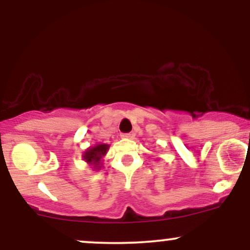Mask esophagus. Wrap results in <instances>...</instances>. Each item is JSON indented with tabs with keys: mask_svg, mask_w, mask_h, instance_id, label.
Segmentation results:
<instances>
[{
	"mask_svg": "<svg viewBox=\"0 0 250 250\" xmlns=\"http://www.w3.org/2000/svg\"><path fill=\"white\" fill-rule=\"evenodd\" d=\"M121 137H123V139H130V137H131V134H130V133H125V134H121Z\"/></svg>",
	"mask_w": 250,
	"mask_h": 250,
	"instance_id": "1",
	"label": "esophagus"
}]
</instances>
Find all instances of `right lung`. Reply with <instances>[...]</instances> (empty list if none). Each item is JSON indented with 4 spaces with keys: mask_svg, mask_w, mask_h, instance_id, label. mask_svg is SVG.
<instances>
[{
    "mask_svg": "<svg viewBox=\"0 0 250 250\" xmlns=\"http://www.w3.org/2000/svg\"><path fill=\"white\" fill-rule=\"evenodd\" d=\"M109 149V146L105 145V143H101V145H96L95 147L88 148L87 150L83 154V159L84 161L88 163L89 166H93L94 169L99 170L101 168L102 165V159L105 154H107V150Z\"/></svg>",
    "mask_w": 250,
    "mask_h": 250,
    "instance_id": "add662e5",
    "label": "right lung"
}]
</instances>
